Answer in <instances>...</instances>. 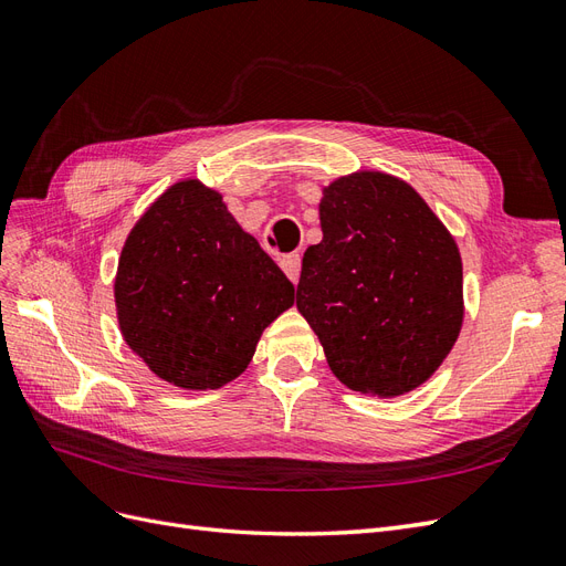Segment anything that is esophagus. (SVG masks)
Wrapping results in <instances>:
<instances>
[{"instance_id":"esophagus-1","label":"esophagus","mask_w":566,"mask_h":566,"mask_svg":"<svg viewBox=\"0 0 566 566\" xmlns=\"http://www.w3.org/2000/svg\"><path fill=\"white\" fill-rule=\"evenodd\" d=\"M280 265L286 272V277L296 284L301 277V253H286L280 259Z\"/></svg>"}]
</instances>
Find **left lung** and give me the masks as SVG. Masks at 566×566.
<instances>
[{
    "label": "left lung",
    "mask_w": 566,
    "mask_h": 566,
    "mask_svg": "<svg viewBox=\"0 0 566 566\" xmlns=\"http://www.w3.org/2000/svg\"><path fill=\"white\" fill-rule=\"evenodd\" d=\"M322 242L307 247L298 313L350 390L397 397L426 382L459 338L463 265L409 184L357 171L324 188Z\"/></svg>",
    "instance_id": "obj_1"
}]
</instances>
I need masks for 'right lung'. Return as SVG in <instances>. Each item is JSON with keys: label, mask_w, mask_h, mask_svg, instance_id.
Returning <instances> with one entry per match:
<instances>
[{"label": "right lung", "mask_w": 566, "mask_h": 566, "mask_svg": "<svg viewBox=\"0 0 566 566\" xmlns=\"http://www.w3.org/2000/svg\"><path fill=\"white\" fill-rule=\"evenodd\" d=\"M126 345L159 378L216 390L240 376L294 284L234 221L223 197L180 180L140 216L115 277Z\"/></svg>", "instance_id": "add662e5"}]
</instances>
